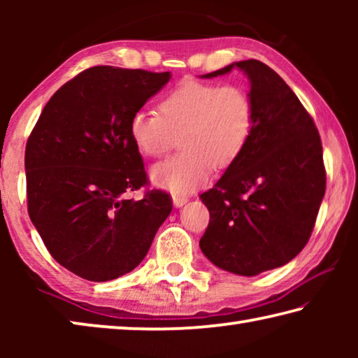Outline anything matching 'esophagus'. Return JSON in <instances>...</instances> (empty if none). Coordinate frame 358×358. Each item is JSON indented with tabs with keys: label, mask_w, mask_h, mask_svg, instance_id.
Here are the masks:
<instances>
[{
	"label": "esophagus",
	"mask_w": 358,
	"mask_h": 358,
	"mask_svg": "<svg viewBox=\"0 0 358 358\" xmlns=\"http://www.w3.org/2000/svg\"><path fill=\"white\" fill-rule=\"evenodd\" d=\"M173 205L175 207H183V205L187 202L186 196H181V194H173Z\"/></svg>",
	"instance_id": "obj_1"
}]
</instances>
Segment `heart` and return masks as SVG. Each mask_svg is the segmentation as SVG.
I'll return each mask as SVG.
<instances>
[{"label":"heart","instance_id":"heart-1","mask_svg":"<svg viewBox=\"0 0 358 358\" xmlns=\"http://www.w3.org/2000/svg\"><path fill=\"white\" fill-rule=\"evenodd\" d=\"M157 112L138 110L129 120V137L143 156L167 155L180 136L178 156L151 169L156 186L185 194L224 171L243 153L254 131V102L234 83L180 82L157 102Z\"/></svg>","mask_w":358,"mask_h":358}]
</instances>
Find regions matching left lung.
<instances>
[{"label":"left lung","mask_w":358,"mask_h":358,"mask_svg":"<svg viewBox=\"0 0 358 358\" xmlns=\"http://www.w3.org/2000/svg\"><path fill=\"white\" fill-rule=\"evenodd\" d=\"M237 66L251 82L254 131L243 153L201 194L210 222L199 241L211 262L254 276L290 262L310 240L325 194L322 142L289 85L257 59Z\"/></svg>","instance_id":"obj_1"}]
</instances>
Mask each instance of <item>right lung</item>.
<instances>
[{
  "mask_svg": "<svg viewBox=\"0 0 358 358\" xmlns=\"http://www.w3.org/2000/svg\"><path fill=\"white\" fill-rule=\"evenodd\" d=\"M171 72L93 66L52 96L25 150L29 220L59 265L88 281H110L142 262L172 211L148 186L129 120Z\"/></svg>",
  "mask_w": 358,
  "mask_h": 358,
  "instance_id": "right-lung-1",
  "label": "right lung"
}]
</instances>
